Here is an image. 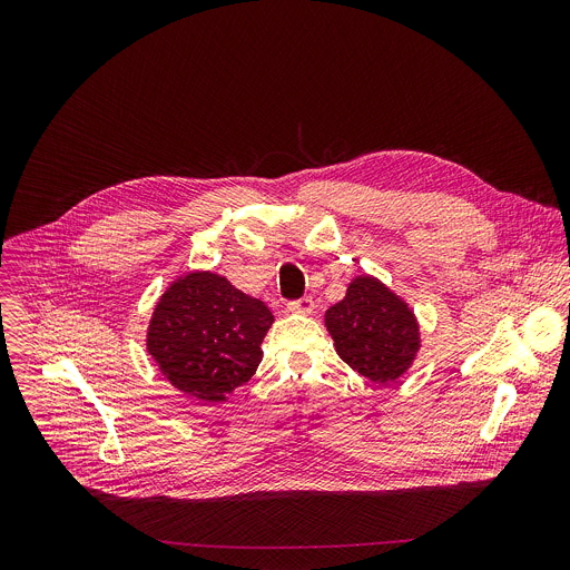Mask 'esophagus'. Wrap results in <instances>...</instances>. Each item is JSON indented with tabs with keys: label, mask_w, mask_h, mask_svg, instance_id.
Masks as SVG:
<instances>
[{
	"label": "esophagus",
	"mask_w": 570,
	"mask_h": 570,
	"mask_svg": "<svg viewBox=\"0 0 570 570\" xmlns=\"http://www.w3.org/2000/svg\"><path fill=\"white\" fill-rule=\"evenodd\" d=\"M286 308L291 313H299V315H311L315 311V302L311 297H302V299H293L286 304Z\"/></svg>",
	"instance_id": "obj_1"
}]
</instances>
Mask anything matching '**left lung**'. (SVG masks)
I'll return each instance as SVG.
<instances>
[{"label": "left lung", "instance_id": "obj_1", "mask_svg": "<svg viewBox=\"0 0 570 570\" xmlns=\"http://www.w3.org/2000/svg\"><path fill=\"white\" fill-rule=\"evenodd\" d=\"M338 356L379 385L396 383L422 350L411 304L374 275H356L345 297L324 313Z\"/></svg>", "mask_w": 570, "mask_h": 570}]
</instances>
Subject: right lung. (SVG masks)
<instances>
[{
  "instance_id": "obj_1",
  "label": "right lung",
  "mask_w": 570,
  "mask_h": 570,
  "mask_svg": "<svg viewBox=\"0 0 570 570\" xmlns=\"http://www.w3.org/2000/svg\"><path fill=\"white\" fill-rule=\"evenodd\" d=\"M271 308L212 271H189L159 295L148 320L146 352L180 392L227 401L250 381L273 327Z\"/></svg>"
}]
</instances>
